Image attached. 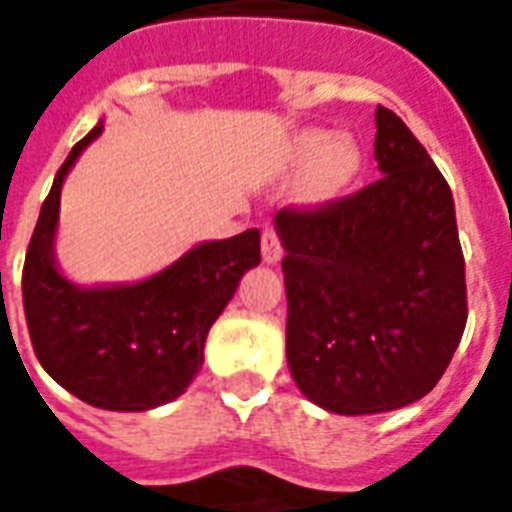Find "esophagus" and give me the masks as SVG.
<instances>
[{
  "instance_id": "obj_1",
  "label": "esophagus",
  "mask_w": 512,
  "mask_h": 512,
  "mask_svg": "<svg viewBox=\"0 0 512 512\" xmlns=\"http://www.w3.org/2000/svg\"><path fill=\"white\" fill-rule=\"evenodd\" d=\"M281 255H284V249H281L279 233L273 231L271 225H265L263 228V260L268 265H273V263H279Z\"/></svg>"
}]
</instances>
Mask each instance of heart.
I'll return each mask as SVG.
<instances>
[{
    "label": "heart",
    "instance_id": "obj_1",
    "mask_svg": "<svg viewBox=\"0 0 512 512\" xmlns=\"http://www.w3.org/2000/svg\"><path fill=\"white\" fill-rule=\"evenodd\" d=\"M297 159L303 164H316L313 172V191L321 199H332L348 191L356 183L364 167V154L353 138H337L329 130L305 132L297 140Z\"/></svg>",
    "mask_w": 512,
    "mask_h": 512
}]
</instances>
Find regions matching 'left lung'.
Returning a JSON list of instances; mask_svg holds the SVG:
<instances>
[{
  "label": "left lung",
  "mask_w": 512,
  "mask_h": 512,
  "mask_svg": "<svg viewBox=\"0 0 512 512\" xmlns=\"http://www.w3.org/2000/svg\"><path fill=\"white\" fill-rule=\"evenodd\" d=\"M374 124L377 183L276 215L289 372L335 414L393 412L428 396L468 321L452 188L393 111L377 106Z\"/></svg>",
  "instance_id": "8db88e82"
}]
</instances>
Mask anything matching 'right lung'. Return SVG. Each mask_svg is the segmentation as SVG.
Here are the masks:
<instances>
[{
	"instance_id": "add662e5",
	"label": "right lung",
	"mask_w": 512,
	"mask_h": 512,
	"mask_svg": "<svg viewBox=\"0 0 512 512\" xmlns=\"http://www.w3.org/2000/svg\"><path fill=\"white\" fill-rule=\"evenodd\" d=\"M100 132L103 124L92 127L52 180L23 265V311L36 358L58 385L98 409L148 412L199 374L209 327L260 263V231L204 241L138 284H71L55 263L60 188Z\"/></svg>"
}]
</instances>
